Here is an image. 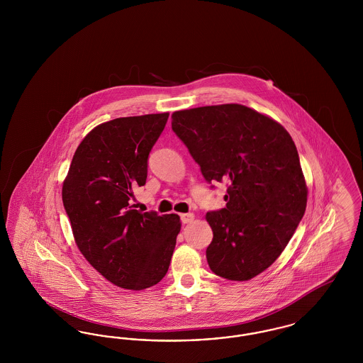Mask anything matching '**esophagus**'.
Segmentation results:
<instances>
[{
  "mask_svg": "<svg viewBox=\"0 0 363 363\" xmlns=\"http://www.w3.org/2000/svg\"><path fill=\"white\" fill-rule=\"evenodd\" d=\"M193 219H194V215L190 213V212L189 213H182V215H181V220H182V223H185V225L190 223Z\"/></svg>",
  "mask_w": 363,
  "mask_h": 363,
  "instance_id": "obj_1",
  "label": "esophagus"
}]
</instances>
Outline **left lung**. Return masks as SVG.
Instances as JSON below:
<instances>
[{
  "label": "left lung",
  "instance_id": "1",
  "mask_svg": "<svg viewBox=\"0 0 363 363\" xmlns=\"http://www.w3.org/2000/svg\"><path fill=\"white\" fill-rule=\"evenodd\" d=\"M174 133L207 182H227L225 207L207 212L211 271L228 280L257 277L281 255L299 225L308 188L289 132L242 104L175 111Z\"/></svg>",
  "mask_w": 363,
  "mask_h": 363
}]
</instances>
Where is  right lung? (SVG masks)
<instances>
[{"mask_svg":"<svg viewBox=\"0 0 363 363\" xmlns=\"http://www.w3.org/2000/svg\"><path fill=\"white\" fill-rule=\"evenodd\" d=\"M169 113L123 117L94 128L77 147L62 185L73 237L86 261L108 281L144 290L169 271L175 213L140 212L133 189L145 185L148 156Z\"/></svg>","mask_w":363,"mask_h":363,"instance_id":"obj_1","label":"right lung"}]
</instances>
